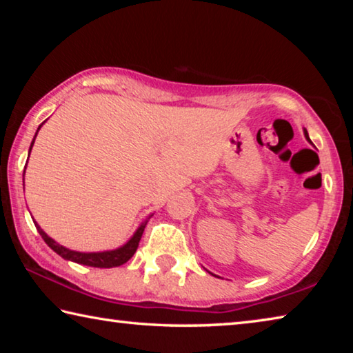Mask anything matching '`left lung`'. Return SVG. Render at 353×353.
Segmentation results:
<instances>
[{
  "instance_id": "8db88e82",
  "label": "left lung",
  "mask_w": 353,
  "mask_h": 353,
  "mask_svg": "<svg viewBox=\"0 0 353 353\" xmlns=\"http://www.w3.org/2000/svg\"><path fill=\"white\" fill-rule=\"evenodd\" d=\"M305 137H307V139H308V134H307V130H305Z\"/></svg>"
}]
</instances>
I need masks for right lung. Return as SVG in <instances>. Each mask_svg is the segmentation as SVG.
<instances>
[{
    "label": "right lung",
    "mask_w": 353,
    "mask_h": 353,
    "mask_svg": "<svg viewBox=\"0 0 353 353\" xmlns=\"http://www.w3.org/2000/svg\"><path fill=\"white\" fill-rule=\"evenodd\" d=\"M32 145H34V141L31 143V148H32ZM29 152H31V149H29ZM35 227H37L39 234L41 235V238H43L48 246L54 250V252L61 255L62 259L79 263V265L93 266V268H115V266L124 265L128 260L132 259V255L135 254L137 248H139V243L141 240L143 232H145L146 223L139 227V230L135 232V235L130 238V240L124 244L123 248L115 249V250H107V252H93V254L76 252V250H70L67 248H63V246H61V244H57L54 240H52V238L48 236L45 232L40 229L39 224H35Z\"/></svg>",
    "instance_id": "add662e5"
}]
</instances>
